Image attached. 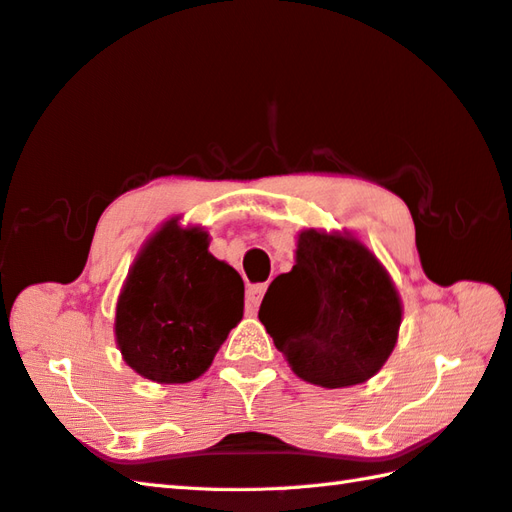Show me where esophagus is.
Wrapping results in <instances>:
<instances>
[{
  "instance_id": "34e87169",
  "label": "esophagus",
  "mask_w": 512,
  "mask_h": 512,
  "mask_svg": "<svg viewBox=\"0 0 512 512\" xmlns=\"http://www.w3.org/2000/svg\"><path fill=\"white\" fill-rule=\"evenodd\" d=\"M266 284H253V286H248V290H246V310L248 313H257V308H259V304H262V297H264V293H266Z\"/></svg>"
}]
</instances>
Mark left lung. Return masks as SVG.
<instances>
[{
	"label": "left lung",
	"mask_w": 512,
	"mask_h": 512,
	"mask_svg": "<svg viewBox=\"0 0 512 512\" xmlns=\"http://www.w3.org/2000/svg\"><path fill=\"white\" fill-rule=\"evenodd\" d=\"M259 322L297 377L346 388L364 384L393 353L402 299L362 242L308 228L293 270L268 286Z\"/></svg>",
	"instance_id": "obj_1"
}]
</instances>
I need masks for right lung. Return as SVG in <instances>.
<instances>
[{"mask_svg":"<svg viewBox=\"0 0 512 512\" xmlns=\"http://www.w3.org/2000/svg\"><path fill=\"white\" fill-rule=\"evenodd\" d=\"M244 315V282L208 253L204 228L168 222L139 250L117 299L124 362L157 384L204 375Z\"/></svg>","mask_w":512,"mask_h":512,"instance_id":"obj_1","label":"right lung"}]
</instances>
